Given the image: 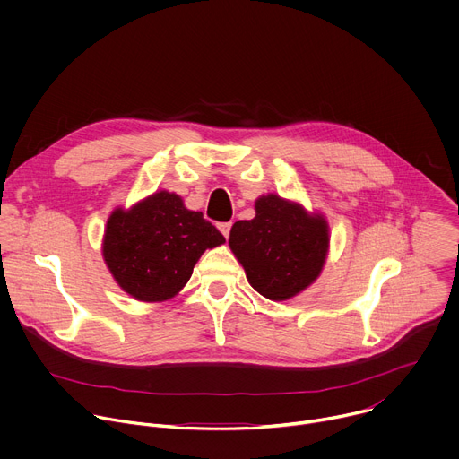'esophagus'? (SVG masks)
<instances>
[{
	"label": "esophagus",
	"mask_w": 459,
	"mask_h": 459,
	"mask_svg": "<svg viewBox=\"0 0 459 459\" xmlns=\"http://www.w3.org/2000/svg\"><path fill=\"white\" fill-rule=\"evenodd\" d=\"M230 227H232V223H230V221H225V223H220V225H218V229L221 230V234H223L225 238H229V234H230Z\"/></svg>",
	"instance_id": "1"
}]
</instances>
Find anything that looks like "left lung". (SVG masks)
<instances>
[{"label":"left lung","instance_id":"1","mask_svg":"<svg viewBox=\"0 0 459 459\" xmlns=\"http://www.w3.org/2000/svg\"><path fill=\"white\" fill-rule=\"evenodd\" d=\"M229 245L247 273L248 283L274 301L307 289L321 273L329 227L299 205L269 194L255 202V218L236 221Z\"/></svg>","mask_w":459,"mask_h":459}]
</instances>
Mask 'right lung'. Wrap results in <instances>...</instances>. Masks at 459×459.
<instances>
[{"label": "right lung", "mask_w": 459, "mask_h": 459, "mask_svg": "<svg viewBox=\"0 0 459 459\" xmlns=\"http://www.w3.org/2000/svg\"><path fill=\"white\" fill-rule=\"evenodd\" d=\"M223 241L202 212L185 209L179 195L160 190L130 211L110 214L103 257L126 294L163 301L185 287L200 255Z\"/></svg>", "instance_id": "add662e5"}]
</instances>
